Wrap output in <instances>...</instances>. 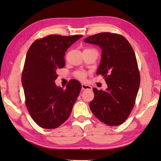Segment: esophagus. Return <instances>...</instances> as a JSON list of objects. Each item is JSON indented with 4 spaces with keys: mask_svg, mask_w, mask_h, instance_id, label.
I'll list each match as a JSON object with an SVG mask.
<instances>
[{
    "mask_svg": "<svg viewBox=\"0 0 161 161\" xmlns=\"http://www.w3.org/2000/svg\"><path fill=\"white\" fill-rule=\"evenodd\" d=\"M81 88L83 90H91L92 87L91 86H88L86 84H81Z\"/></svg>",
    "mask_w": 161,
    "mask_h": 161,
    "instance_id": "34e87169",
    "label": "esophagus"
}]
</instances>
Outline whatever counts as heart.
Listing matches in <instances>:
<instances>
[{"label":"heart","instance_id":"heart-1","mask_svg":"<svg viewBox=\"0 0 161 161\" xmlns=\"http://www.w3.org/2000/svg\"><path fill=\"white\" fill-rule=\"evenodd\" d=\"M75 76L78 80L84 81L87 76V73L84 70H77L75 73Z\"/></svg>","mask_w":161,"mask_h":161}]
</instances>
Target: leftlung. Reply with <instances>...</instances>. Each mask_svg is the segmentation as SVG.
Returning a JSON list of instances; mask_svg holds the SVG:
<instances>
[{"label": "left lung", "mask_w": 161, "mask_h": 161, "mask_svg": "<svg viewBox=\"0 0 161 161\" xmlns=\"http://www.w3.org/2000/svg\"><path fill=\"white\" fill-rule=\"evenodd\" d=\"M84 42L102 48V59L97 75L104 77L106 91L93 88L95 96L90 102L92 113L109 126L122 124L134 107L141 82L136 54L131 44L121 35L101 32Z\"/></svg>", "instance_id": "left-lung-1"}]
</instances>
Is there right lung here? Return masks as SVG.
<instances>
[{"instance_id":"add662e5","label":"right lung","mask_w":161,"mask_h":161,"mask_svg":"<svg viewBox=\"0 0 161 161\" xmlns=\"http://www.w3.org/2000/svg\"><path fill=\"white\" fill-rule=\"evenodd\" d=\"M82 35H47L36 39L26 54L21 82L25 105L41 127L55 129L70 116L81 85L71 80L66 88L57 87V70L65 66L67 49Z\"/></svg>"}]
</instances>
